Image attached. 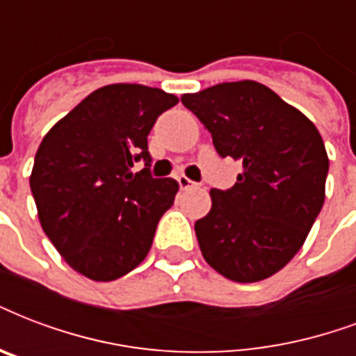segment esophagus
I'll return each instance as SVG.
<instances>
[{
	"mask_svg": "<svg viewBox=\"0 0 356 356\" xmlns=\"http://www.w3.org/2000/svg\"><path fill=\"white\" fill-rule=\"evenodd\" d=\"M177 183H179V186H181V190H188V188H194V186H197L194 181H190V179L184 177V175H179Z\"/></svg>",
	"mask_w": 356,
	"mask_h": 356,
	"instance_id": "esophagus-1",
	"label": "esophagus"
}]
</instances>
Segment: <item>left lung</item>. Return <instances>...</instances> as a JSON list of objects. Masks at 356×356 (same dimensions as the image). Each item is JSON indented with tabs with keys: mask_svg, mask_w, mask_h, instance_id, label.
Segmentation results:
<instances>
[{
	"mask_svg": "<svg viewBox=\"0 0 356 356\" xmlns=\"http://www.w3.org/2000/svg\"><path fill=\"white\" fill-rule=\"evenodd\" d=\"M181 102L243 164L237 183L211 190L196 222L205 261L233 282L265 280L291 261L325 202L329 159L316 124L257 81H226Z\"/></svg>",
	"mask_w": 356,
	"mask_h": 356,
	"instance_id": "obj_1",
	"label": "left lung"
}]
</instances>
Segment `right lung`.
Listing matches in <instances>:
<instances>
[{
	"instance_id": "1",
	"label": "right lung",
	"mask_w": 356,
	"mask_h": 356,
	"mask_svg": "<svg viewBox=\"0 0 356 356\" xmlns=\"http://www.w3.org/2000/svg\"><path fill=\"white\" fill-rule=\"evenodd\" d=\"M179 99L140 83L97 89L51 127L29 186L40 226L63 259L97 282L118 280L145 259L175 179L151 175L147 136ZM144 160L142 172L131 173Z\"/></svg>"
}]
</instances>
